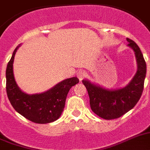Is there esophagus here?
I'll return each instance as SVG.
<instances>
[{
	"label": "esophagus",
	"instance_id": "obj_1",
	"mask_svg": "<svg viewBox=\"0 0 150 150\" xmlns=\"http://www.w3.org/2000/svg\"><path fill=\"white\" fill-rule=\"evenodd\" d=\"M76 75H77V77L79 78V80H82L84 77H85L86 74V72L84 70H79L77 72V74H76Z\"/></svg>",
	"mask_w": 150,
	"mask_h": 150
}]
</instances>
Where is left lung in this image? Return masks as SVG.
I'll list each match as a JSON object with an SVG mask.
<instances>
[{
	"label": "left lung",
	"mask_w": 150,
	"mask_h": 150,
	"mask_svg": "<svg viewBox=\"0 0 150 150\" xmlns=\"http://www.w3.org/2000/svg\"><path fill=\"white\" fill-rule=\"evenodd\" d=\"M128 46L135 52L137 71L128 85L125 88L109 90L83 80L88 91L91 109L98 117L112 120L121 117L132 109L141 97L144 87L146 64L139 46L133 40L127 38Z\"/></svg>",
	"instance_id": "obj_1"
}]
</instances>
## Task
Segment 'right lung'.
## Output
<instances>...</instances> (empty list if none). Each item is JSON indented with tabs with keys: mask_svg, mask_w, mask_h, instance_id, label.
<instances>
[{
	"mask_svg": "<svg viewBox=\"0 0 150 150\" xmlns=\"http://www.w3.org/2000/svg\"><path fill=\"white\" fill-rule=\"evenodd\" d=\"M19 46L14 50L6 70V89L9 101L18 113L32 122H53L61 116L67 93L73 86L79 83V80L77 77L67 79L41 94L28 95L23 93L16 85L13 72L14 56Z\"/></svg>",
	"mask_w": 150,
	"mask_h": 150,
	"instance_id": "obj_1",
	"label": "right lung"
}]
</instances>
